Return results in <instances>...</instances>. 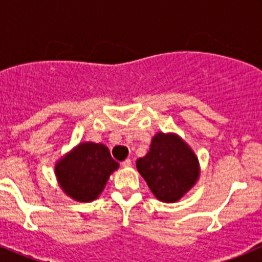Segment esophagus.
<instances>
[{
    "label": "esophagus",
    "instance_id": "obj_1",
    "mask_svg": "<svg viewBox=\"0 0 262 262\" xmlns=\"http://www.w3.org/2000/svg\"><path fill=\"white\" fill-rule=\"evenodd\" d=\"M122 165H123L124 168H128V166L133 165V163H131V160H129V159H126L123 163H122Z\"/></svg>",
    "mask_w": 262,
    "mask_h": 262
}]
</instances>
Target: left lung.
Returning <instances> with one entry per match:
<instances>
[{
  "mask_svg": "<svg viewBox=\"0 0 262 262\" xmlns=\"http://www.w3.org/2000/svg\"><path fill=\"white\" fill-rule=\"evenodd\" d=\"M136 168L154 195L161 202L173 203L195 185L200 177L198 157L176 134L157 133Z\"/></svg>",
  "mask_w": 262,
  "mask_h": 262,
  "instance_id": "8db88e82",
  "label": "left lung"
}]
</instances>
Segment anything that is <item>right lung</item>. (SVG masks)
<instances>
[{
  "instance_id": "1",
  "label": "right lung",
  "mask_w": 262,
  "mask_h": 262,
  "mask_svg": "<svg viewBox=\"0 0 262 262\" xmlns=\"http://www.w3.org/2000/svg\"><path fill=\"white\" fill-rule=\"evenodd\" d=\"M119 168L103 144L80 143L55 165L64 193L78 202H92L102 193L108 177Z\"/></svg>"
}]
</instances>
